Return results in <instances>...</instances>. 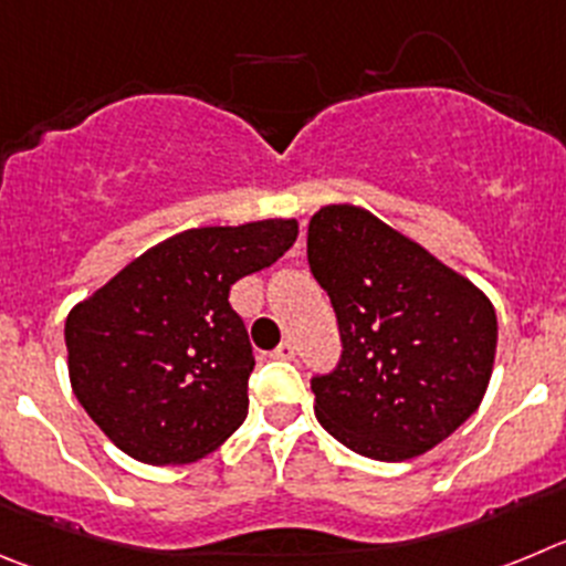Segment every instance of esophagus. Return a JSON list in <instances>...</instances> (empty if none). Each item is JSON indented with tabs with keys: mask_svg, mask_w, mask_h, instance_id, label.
Segmentation results:
<instances>
[{
	"mask_svg": "<svg viewBox=\"0 0 566 566\" xmlns=\"http://www.w3.org/2000/svg\"><path fill=\"white\" fill-rule=\"evenodd\" d=\"M271 357H273V360H293V357H295V346L290 340H282L276 348H273Z\"/></svg>",
	"mask_w": 566,
	"mask_h": 566,
	"instance_id": "obj_1",
	"label": "esophagus"
}]
</instances>
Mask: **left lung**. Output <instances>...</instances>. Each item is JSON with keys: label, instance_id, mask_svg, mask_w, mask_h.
Returning a JSON list of instances; mask_svg holds the SVG:
<instances>
[{"label": "left lung", "instance_id": "8db88e82", "mask_svg": "<svg viewBox=\"0 0 566 566\" xmlns=\"http://www.w3.org/2000/svg\"><path fill=\"white\" fill-rule=\"evenodd\" d=\"M307 259L343 346L337 366L310 379L324 430L374 461H408L450 438L489 385L491 301L357 206L310 220Z\"/></svg>", "mask_w": 566, "mask_h": 566}]
</instances>
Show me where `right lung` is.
<instances>
[{"instance_id":"right-lung-1","label":"right lung","mask_w":566,"mask_h":566,"mask_svg":"<svg viewBox=\"0 0 566 566\" xmlns=\"http://www.w3.org/2000/svg\"><path fill=\"white\" fill-rule=\"evenodd\" d=\"M295 220L158 242L66 318L77 402L142 463H192L245 421L253 348L229 290L293 248Z\"/></svg>"}]
</instances>
